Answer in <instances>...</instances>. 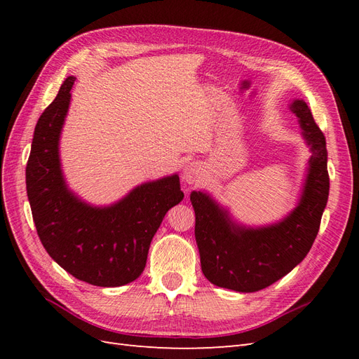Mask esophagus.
I'll return each mask as SVG.
<instances>
[{"mask_svg": "<svg viewBox=\"0 0 359 359\" xmlns=\"http://www.w3.org/2000/svg\"><path fill=\"white\" fill-rule=\"evenodd\" d=\"M184 181H187L189 184H193L196 182L199 175H201V165L199 163H194V161H190L186 165V168H184Z\"/></svg>", "mask_w": 359, "mask_h": 359, "instance_id": "34e87169", "label": "esophagus"}]
</instances>
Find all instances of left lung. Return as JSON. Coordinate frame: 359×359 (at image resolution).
Listing matches in <instances>:
<instances>
[{
    "mask_svg": "<svg viewBox=\"0 0 359 359\" xmlns=\"http://www.w3.org/2000/svg\"><path fill=\"white\" fill-rule=\"evenodd\" d=\"M290 111L299 118L311 157L299 203L283 220L256 229L244 227L233 223L210 194H190L202 273L215 286L236 292L265 289L290 273L316 240L330 194L327 140L306 102L293 100Z\"/></svg>",
    "mask_w": 359,
    "mask_h": 359,
    "instance_id": "8db88e82",
    "label": "left lung"
}]
</instances>
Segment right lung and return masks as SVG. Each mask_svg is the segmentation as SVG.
Returning a JSON list of instances; mask_svg holds the SVG:
<instances>
[{"label":"right lung","instance_id":"right-lung-1","mask_svg":"<svg viewBox=\"0 0 359 359\" xmlns=\"http://www.w3.org/2000/svg\"><path fill=\"white\" fill-rule=\"evenodd\" d=\"M73 76L39 118L27 163L32 220L49 256L78 280L115 287L136 280L166 212L184 193L180 177L140 184L111 206H91L67 189L60 165V135L70 104Z\"/></svg>","mask_w":359,"mask_h":359}]
</instances>
